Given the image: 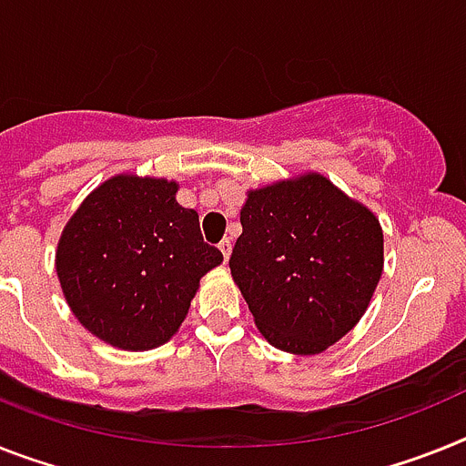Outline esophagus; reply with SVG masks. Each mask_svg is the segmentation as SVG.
Here are the masks:
<instances>
[{
  "label": "esophagus",
  "mask_w": 466,
  "mask_h": 466,
  "mask_svg": "<svg viewBox=\"0 0 466 466\" xmlns=\"http://www.w3.org/2000/svg\"><path fill=\"white\" fill-rule=\"evenodd\" d=\"M218 248H220L222 258H225V263H227V260H229V256H232V239H222Z\"/></svg>",
  "instance_id": "obj_1"
}]
</instances>
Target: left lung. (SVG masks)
Returning a JSON list of instances; mask_svg holds the SVG:
<instances>
[{
	"mask_svg": "<svg viewBox=\"0 0 466 466\" xmlns=\"http://www.w3.org/2000/svg\"><path fill=\"white\" fill-rule=\"evenodd\" d=\"M229 269L269 346L318 355L353 329L384 272V232L319 173L246 191Z\"/></svg>",
	"mask_w": 466,
	"mask_h": 466,
	"instance_id": "obj_1",
	"label": "left lung"
}]
</instances>
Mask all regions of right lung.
Returning <instances> with one entry per match:
<instances>
[{
	"label": "right lung",
	"mask_w": 466,
	"mask_h": 466,
	"mask_svg": "<svg viewBox=\"0 0 466 466\" xmlns=\"http://www.w3.org/2000/svg\"><path fill=\"white\" fill-rule=\"evenodd\" d=\"M166 177L113 175L66 222L56 275L77 322L120 350H151L177 334L198 281L222 263L198 213Z\"/></svg>",
	"instance_id": "obj_1"
}]
</instances>
